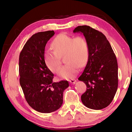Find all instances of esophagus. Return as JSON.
Masks as SVG:
<instances>
[{
    "label": "esophagus",
    "instance_id": "obj_1",
    "mask_svg": "<svg viewBox=\"0 0 132 132\" xmlns=\"http://www.w3.org/2000/svg\"><path fill=\"white\" fill-rule=\"evenodd\" d=\"M69 82H70V84H75L76 82H77V80L75 79H71L69 80Z\"/></svg>",
    "mask_w": 132,
    "mask_h": 132
}]
</instances>
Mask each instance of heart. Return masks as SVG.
Returning <instances> with one entry per match:
<instances>
[{
    "label": "heart",
    "instance_id": "heart-1",
    "mask_svg": "<svg viewBox=\"0 0 132 132\" xmlns=\"http://www.w3.org/2000/svg\"><path fill=\"white\" fill-rule=\"evenodd\" d=\"M53 51L47 50L44 53V59L53 73H57L61 64V58L67 63L59 71L58 75L63 79L74 77L79 68L82 67L89 59V45L81 36L74 38L65 34L58 35L52 42Z\"/></svg>",
    "mask_w": 132,
    "mask_h": 132
}]
</instances>
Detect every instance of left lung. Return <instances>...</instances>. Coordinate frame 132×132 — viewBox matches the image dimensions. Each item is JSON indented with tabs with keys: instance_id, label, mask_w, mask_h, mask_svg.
Returning <instances> with one entry per match:
<instances>
[{
	"instance_id": "8db88e82",
	"label": "left lung",
	"mask_w": 132,
	"mask_h": 132,
	"mask_svg": "<svg viewBox=\"0 0 132 132\" xmlns=\"http://www.w3.org/2000/svg\"><path fill=\"white\" fill-rule=\"evenodd\" d=\"M74 33L81 32L89 45V59L78 80L84 82L86 91L81 101L90 109L99 110L112 101L118 87V64L105 36L89 26L77 27Z\"/></svg>"
}]
</instances>
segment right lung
<instances>
[{
  "label": "right lung",
  "instance_id": "obj_1",
  "mask_svg": "<svg viewBox=\"0 0 132 132\" xmlns=\"http://www.w3.org/2000/svg\"><path fill=\"white\" fill-rule=\"evenodd\" d=\"M54 31L39 32L28 40L20 54V84L29 105L39 112L57 110L63 104V91L69 86L67 81L53 82V74L47 67L45 46L54 35Z\"/></svg>",
  "mask_w": 132,
  "mask_h": 132
}]
</instances>
